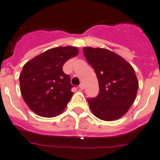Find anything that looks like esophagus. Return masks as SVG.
Returning a JSON list of instances; mask_svg holds the SVG:
<instances>
[{
  "label": "esophagus",
  "mask_w": 160,
  "mask_h": 160,
  "mask_svg": "<svg viewBox=\"0 0 160 160\" xmlns=\"http://www.w3.org/2000/svg\"><path fill=\"white\" fill-rule=\"evenodd\" d=\"M79 88H80V89H81V90H82V89H84V84H80V85H79Z\"/></svg>",
  "instance_id": "esophagus-1"
}]
</instances>
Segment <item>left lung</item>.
Instances as JSON below:
<instances>
[{"instance_id": "obj_1", "label": "left lung", "mask_w": 160, "mask_h": 160, "mask_svg": "<svg viewBox=\"0 0 160 160\" xmlns=\"http://www.w3.org/2000/svg\"><path fill=\"white\" fill-rule=\"evenodd\" d=\"M83 51L98 80V95L87 99L92 114L105 121L121 118L136 99L139 85L134 69L109 49L84 47Z\"/></svg>"}]
</instances>
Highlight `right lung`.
<instances>
[{
	"instance_id": "obj_1",
	"label": "right lung",
	"mask_w": 160,
	"mask_h": 160,
	"mask_svg": "<svg viewBox=\"0 0 160 160\" xmlns=\"http://www.w3.org/2000/svg\"><path fill=\"white\" fill-rule=\"evenodd\" d=\"M78 53L77 47H56L37 55L23 66L19 76L20 91L34 113L51 118L65 110L73 95V86L62 66Z\"/></svg>"
}]
</instances>
